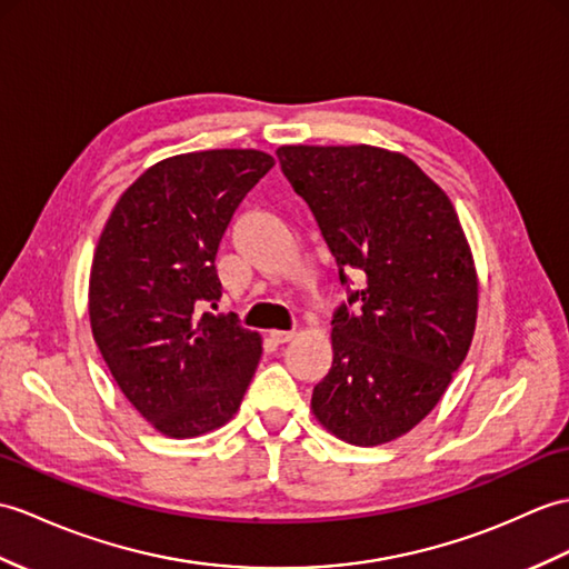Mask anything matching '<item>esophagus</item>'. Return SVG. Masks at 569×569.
<instances>
[{
    "label": "esophagus",
    "instance_id": "34e87169",
    "mask_svg": "<svg viewBox=\"0 0 569 569\" xmlns=\"http://www.w3.org/2000/svg\"><path fill=\"white\" fill-rule=\"evenodd\" d=\"M296 337L293 329H273L271 332V339L276 341V345H286V341H290Z\"/></svg>",
    "mask_w": 569,
    "mask_h": 569
}]
</instances>
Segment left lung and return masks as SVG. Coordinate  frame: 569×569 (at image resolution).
Masks as SVG:
<instances>
[{"label":"left lung","mask_w":569,"mask_h":569,"mask_svg":"<svg viewBox=\"0 0 569 569\" xmlns=\"http://www.w3.org/2000/svg\"><path fill=\"white\" fill-rule=\"evenodd\" d=\"M276 154L347 288L332 317V368L312 390L315 415L353 446L398 439L441 400L470 349L478 279L463 228L405 154L368 144H286ZM351 270L365 281L359 291Z\"/></svg>","instance_id":"obj_1"}]
</instances>
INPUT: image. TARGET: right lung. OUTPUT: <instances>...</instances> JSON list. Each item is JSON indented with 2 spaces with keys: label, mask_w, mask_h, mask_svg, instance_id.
I'll return each mask as SVG.
<instances>
[{
  "label": "right lung",
  "mask_w": 569,
  "mask_h": 569,
  "mask_svg": "<svg viewBox=\"0 0 569 569\" xmlns=\"http://www.w3.org/2000/svg\"><path fill=\"white\" fill-rule=\"evenodd\" d=\"M273 167L259 150H206L150 167L106 222L89 276L97 347L138 412L171 439L240 407L261 337L216 310V252L242 198Z\"/></svg>",
  "instance_id": "obj_1"
}]
</instances>
